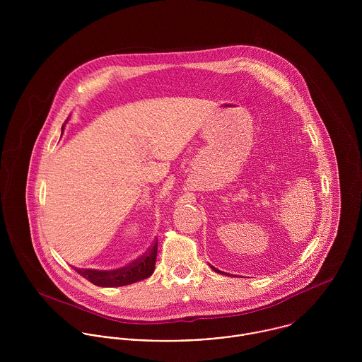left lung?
Returning <instances> with one entry per match:
<instances>
[{
  "label": "left lung",
  "mask_w": 362,
  "mask_h": 362,
  "mask_svg": "<svg viewBox=\"0 0 362 362\" xmlns=\"http://www.w3.org/2000/svg\"><path fill=\"white\" fill-rule=\"evenodd\" d=\"M210 267H211V269H213V270H214V272H218V270H217V269H214V267H213V266H210Z\"/></svg>",
  "instance_id": "8db88e82"
}]
</instances>
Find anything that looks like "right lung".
<instances>
[{
  "label": "right lung",
  "mask_w": 362,
  "mask_h": 362,
  "mask_svg": "<svg viewBox=\"0 0 362 362\" xmlns=\"http://www.w3.org/2000/svg\"><path fill=\"white\" fill-rule=\"evenodd\" d=\"M157 257V240L153 245L141 257L125 267L117 270H90L75 269L82 277L99 287H121L136 283L149 277L155 270Z\"/></svg>",
  "instance_id": "obj_1"
}]
</instances>
